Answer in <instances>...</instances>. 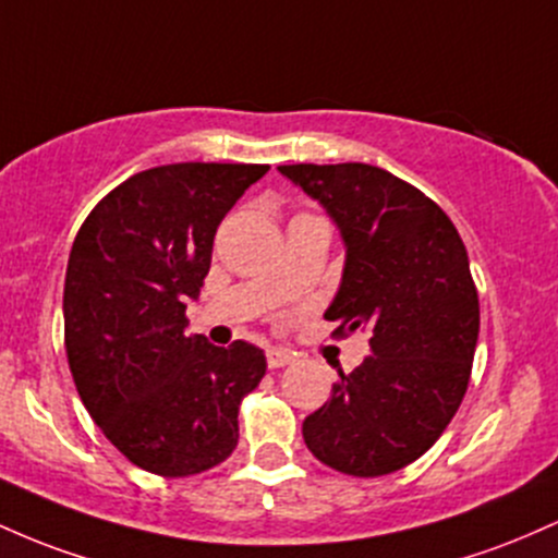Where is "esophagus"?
<instances>
[{
	"label": "esophagus",
	"instance_id": "1",
	"mask_svg": "<svg viewBox=\"0 0 558 558\" xmlns=\"http://www.w3.org/2000/svg\"><path fill=\"white\" fill-rule=\"evenodd\" d=\"M298 355L292 353V350L287 348H271L266 353V361H268V368H281V366H290L292 361H295Z\"/></svg>",
	"mask_w": 558,
	"mask_h": 558
}]
</instances>
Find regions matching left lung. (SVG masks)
I'll list each match as a JSON object with an SVG mask.
<instances>
[{
	"instance_id": "obj_1",
	"label": "left lung",
	"mask_w": 558,
	"mask_h": 558,
	"mask_svg": "<svg viewBox=\"0 0 558 558\" xmlns=\"http://www.w3.org/2000/svg\"><path fill=\"white\" fill-rule=\"evenodd\" d=\"M316 199L345 245L324 318L372 331V355L303 422L322 464L353 477L409 466L464 400L480 335L477 287L459 231L416 186L366 162L279 166Z\"/></svg>"
}]
</instances>
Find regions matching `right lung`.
Listing matches in <instances>:
<instances>
[{
  "label": "right lung",
  "instance_id": "obj_1",
  "mask_svg": "<svg viewBox=\"0 0 558 558\" xmlns=\"http://www.w3.org/2000/svg\"><path fill=\"white\" fill-rule=\"evenodd\" d=\"M268 166L173 162L134 173L89 213L62 292L65 350L89 416L131 464L190 477L240 440V400L266 355L190 335L186 303L210 271L213 236Z\"/></svg>",
  "mask_w": 558,
  "mask_h": 558
}]
</instances>
